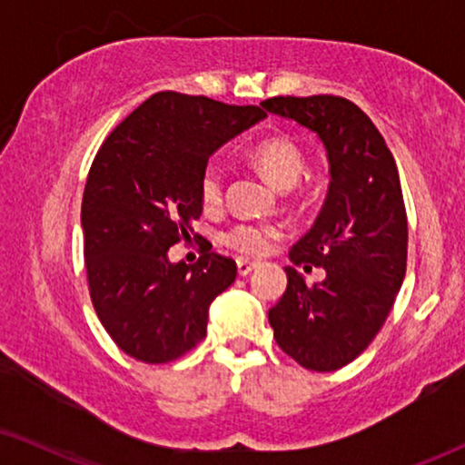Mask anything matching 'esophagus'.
Returning a JSON list of instances; mask_svg holds the SVG:
<instances>
[{"instance_id":"1","label":"esophagus","mask_w":465,"mask_h":465,"mask_svg":"<svg viewBox=\"0 0 465 465\" xmlns=\"http://www.w3.org/2000/svg\"><path fill=\"white\" fill-rule=\"evenodd\" d=\"M258 262H253V260H247V258H237V272L241 277L250 275V272L256 269Z\"/></svg>"}]
</instances>
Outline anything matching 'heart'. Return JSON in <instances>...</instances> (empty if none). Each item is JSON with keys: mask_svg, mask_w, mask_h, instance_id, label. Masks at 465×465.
Instances as JSON below:
<instances>
[{"mask_svg": "<svg viewBox=\"0 0 465 465\" xmlns=\"http://www.w3.org/2000/svg\"><path fill=\"white\" fill-rule=\"evenodd\" d=\"M250 161L266 175V180L277 188L288 190L301 180L304 164V154L298 143L288 137H266L258 142L250 152ZM201 203L207 209H218L224 201V173L218 164H207L199 182ZM283 234V228L271 222H234L222 232V241L232 250L245 256H262L271 252L275 241Z\"/></svg>", "mask_w": 465, "mask_h": 465, "instance_id": "heart-1", "label": "heart"}]
</instances>
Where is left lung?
I'll return each mask as SVG.
<instances>
[{"label":"left lung","mask_w":465,"mask_h":465,"mask_svg":"<svg viewBox=\"0 0 465 465\" xmlns=\"http://www.w3.org/2000/svg\"><path fill=\"white\" fill-rule=\"evenodd\" d=\"M260 105L317 133L328 152L326 203L290 250L294 265H323L327 279L307 286L285 266L288 288L269 322L292 360L332 372L371 345L404 282L409 226L398 167L372 120L349 99L271 97Z\"/></svg>","instance_id":"left-lung-1"}]
</instances>
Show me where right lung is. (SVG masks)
<instances>
[{"mask_svg":"<svg viewBox=\"0 0 465 465\" xmlns=\"http://www.w3.org/2000/svg\"><path fill=\"white\" fill-rule=\"evenodd\" d=\"M264 116L258 105L163 91L101 143L82 196L86 279L99 322L131 358L167 364L205 339L209 304L237 264L215 252L173 264L167 252L201 218L209 156Z\"/></svg>","mask_w":465,"mask_h":465,"instance_id":"obj_1","label":"right lung"}]
</instances>
